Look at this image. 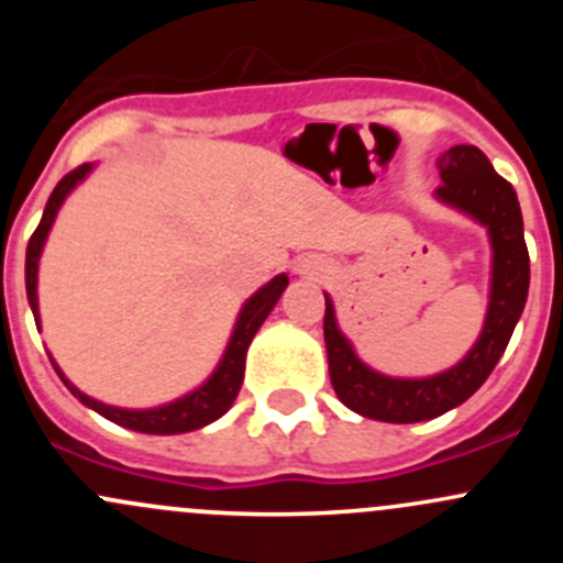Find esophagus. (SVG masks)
Instances as JSON below:
<instances>
[{"instance_id": "34e87169", "label": "esophagus", "mask_w": 563, "mask_h": 563, "mask_svg": "<svg viewBox=\"0 0 563 563\" xmlns=\"http://www.w3.org/2000/svg\"><path fill=\"white\" fill-rule=\"evenodd\" d=\"M299 272H302V275H318V266H310V264H305L302 269H299Z\"/></svg>"}]
</instances>
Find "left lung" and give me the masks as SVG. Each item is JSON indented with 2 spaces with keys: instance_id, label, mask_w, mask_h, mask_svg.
<instances>
[{
  "instance_id": "8db88e82",
  "label": "left lung",
  "mask_w": 563,
  "mask_h": 563,
  "mask_svg": "<svg viewBox=\"0 0 563 563\" xmlns=\"http://www.w3.org/2000/svg\"><path fill=\"white\" fill-rule=\"evenodd\" d=\"M441 201L474 214L490 231L493 245V288L485 329L471 354L452 371L433 378H387L362 365L349 340L334 323V308L327 299L323 340H327L329 378L340 400L351 411L382 422H422L446 413L468 400L493 367L501 360L515 332L528 297V247L523 240L515 187L496 174L485 152L471 144H457L439 157Z\"/></svg>"
}]
</instances>
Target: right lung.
<instances>
[{"label": "right lung", "mask_w": 563, "mask_h": 563, "mask_svg": "<svg viewBox=\"0 0 563 563\" xmlns=\"http://www.w3.org/2000/svg\"><path fill=\"white\" fill-rule=\"evenodd\" d=\"M89 168L92 166H89V163H84V166L73 168L70 174L62 176L59 185H56L54 192H51L48 203H45L43 220H40L35 234L30 236V247H26V297H30L32 313H35L37 323H40V318H37L40 250H43L45 236H48L51 223H54V218H56V212H59L65 196L78 185V181L84 179V176L89 174ZM286 286H288V277L277 275L275 280L266 283L258 294H253V297L247 299L245 308H242L240 321H236L234 334H231L229 349H225V354H223V362H220L218 371L212 373V378H209L203 387H198L187 397H181V400L168 402V406H163V408H150V411H128V408L106 406V402H98V400H92V397L84 395V391H78L65 376H62L59 367L56 365L54 367H56V373H59L62 382L67 384V389H70L78 400L87 402L89 408H95L98 413H103V417L111 419V422L122 424V428L139 430V433H152V435H174V433H187V430H198V428H203V424L214 422L218 417H223V413L231 408V402H234V397L240 395L242 378H245V354H247L250 340L255 338V332H258V327L264 323V318L272 313V308L277 305L280 294L286 291Z\"/></svg>", "instance_id": "right-lung-1"}]
</instances>
